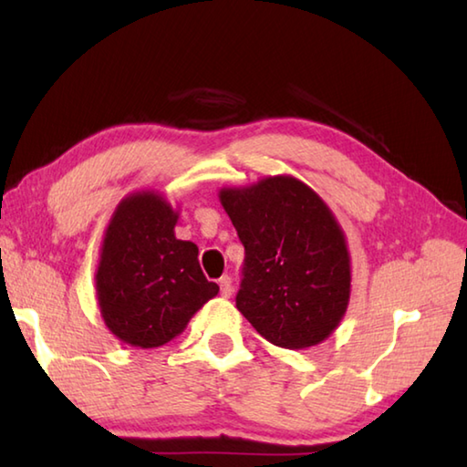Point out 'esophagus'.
Listing matches in <instances>:
<instances>
[{
	"label": "esophagus",
	"mask_w": 467,
	"mask_h": 467,
	"mask_svg": "<svg viewBox=\"0 0 467 467\" xmlns=\"http://www.w3.org/2000/svg\"><path fill=\"white\" fill-rule=\"evenodd\" d=\"M218 285H221V295H223V296H231V293H233V281H231V276H228V275L221 276V281H218Z\"/></svg>",
	"instance_id": "1"
}]
</instances>
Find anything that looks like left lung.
Returning a JSON list of instances; mask_svg holds the SVG:
<instances>
[{"label":"left lung","instance_id":"left-lung-1","mask_svg":"<svg viewBox=\"0 0 467 467\" xmlns=\"http://www.w3.org/2000/svg\"><path fill=\"white\" fill-rule=\"evenodd\" d=\"M218 201L244 244L236 309L283 349L329 339L351 296L349 246L331 208L291 174L223 186Z\"/></svg>","mask_w":467,"mask_h":467}]
</instances>
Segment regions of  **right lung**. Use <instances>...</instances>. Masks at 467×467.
<instances>
[{"mask_svg":"<svg viewBox=\"0 0 467 467\" xmlns=\"http://www.w3.org/2000/svg\"><path fill=\"white\" fill-rule=\"evenodd\" d=\"M178 206L146 188L126 194L108 221L96 266V299L118 341L154 349L181 335L218 295L198 265V246L176 239Z\"/></svg>","mask_w":467,"mask_h":467,"instance_id":"add662e5","label":"right lung"}]
</instances>
